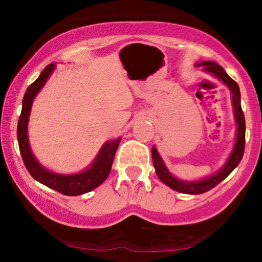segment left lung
<instances>
[{
    "instance_id": "obj_1",
    "label": "left lung",
    "mask_w": 262,
    "mask_h": 262,
    "mask_svg": "<svg viewBox=\"0 0 262 262\" xmlns=\"http://www.w3.org/2000/svg\"><path fill=\"white\" fill-rule=\"evenodd\" d=\"M196 66H198V68H203V71H206V73L217 77L218 80H221L222 82L230 90L231 104H233L234 118H235L236 123V137L235 143H234L233 149H231V152L229 156H228L227 161L224 162L223 166H222L217 172L213 173V175L207 176L201 180H194V181H186V180H180L177 179L176 176H173L172 173L170 172V170L166 167V165H165V162L161 159L160 154H159L156 146H152V164H154L155 172L159 179H160V181L164 182L165 185L169 186L170 188L175 189L177 192L187 194L204 193V192L215 187L219 182L223 181L225 177L229 175L231 171L239 165V162L242 161L245 148V118L242 110V103H240L239 86H237L235 81L230 79L229 75L225 73L224 69L222 68L221 65H218L217 62L200 61L196 62Z\"/></svg>"
}]
</instances>
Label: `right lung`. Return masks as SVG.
<instances>
[{
  "mask_svg": "<svg viewBox=\"0 0 262 262\" xmlns=\"http://www.w3.org/2000/svg\"><path fill=\"white\" fill-rule=\"evenodd\" d=\"M55 68L56 65L54 62L45 66L38 79L27 89L22 102V112H20L19 119H18V145H19L23 162H25L27 170L33 179L48 186V187L55 189L60 193L66 194V196H79V194L87 193V192L98 187L107 179L111 169H112L114 155H116L122 138L119 137L117 139L106 141L102 145L98 154L96 155V158L93 159L91 165L81 172L65 175V173H56L45 169L43 165L37 160L31 149V144H29L28 139V122L34 98L37 97L39 91L47 83L48 79L54 73Z\"/></svg>",
  "mask_w": 262,
  "mask_h": 262,
  "instance_id": "add662e5",
  "label": "right lung"
}]
</instances>
